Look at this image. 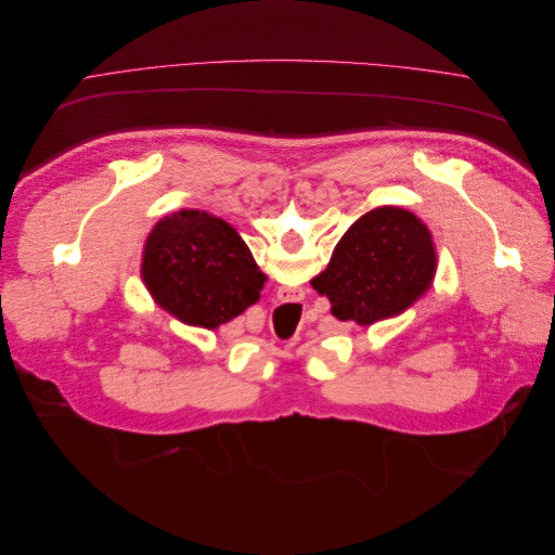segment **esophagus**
<instances>
[{"label": "esophagus", "mask_w": 555, "mask_h": 555, "mask_svg": "<svg viewBox=\"0 0 555 555\" xmlns=\"http://www.w3.org/2000/svg\"><path fill=\"white\" fill-rule=\"evenodd\" d=\"M278 296L282 300H300L304 298V289H294V287H280L278 289Z\"/></svg>", "instance_id": "34e87169"}]
</instances>
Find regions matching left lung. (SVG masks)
<instances>
[{"label": "left lung", "instance_id": "1", "mask_svg": "<svg viewBox=\"0 0 555 555\" xmlns=\"http://www.w3.org/2000/svg\"><path fill=\"white\" fill-rule=\"evenodd\" d=\"M435 271L430 229L405 208L379 206L345 231L310 284L340 322L373 326L412 308L430 289Z\"/></svg>", "mask_w": 555, "mask_h": 555}]
</instances>
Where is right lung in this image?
I'll return each instance as SVG.
<instances>
[{"label": "right lung", "instance_id": "obj_1", "mask_svg": "<svg viewBox=\"0 0 555 555\" xmlns=\"http://www.w3.org/2000/svg\"><path fill=\"white\" fill-rule=\"evenodd\" d=\"M141 278L162 310L208 331L255 306L266 282L236 229L190 208L162 217L147 233Z\"/></svg>", "mask_w": 555, "mask_h": 555}]
</instances>
